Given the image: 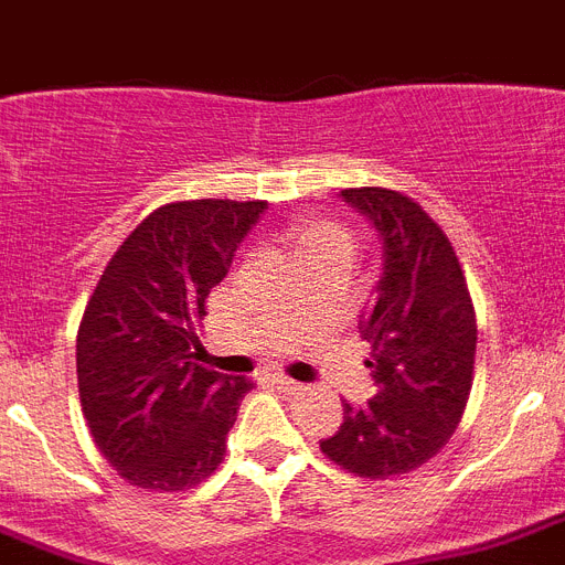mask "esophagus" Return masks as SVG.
Wrapping results in <instances>:
<instances>
[{"label": "esophagus", "instance_id": "1", "mask_svg": "<svg viewBox=\"0 0 565 565\" xmlns=\"http://www.w3.org/2000/svg\"><path fill=\"white\" fill-rule=\"evenodd\" d=\"M274 385H277L282 394H300L302 392V385L297 383V380L286 377V374H274Z\"/></svg>", "mask_w": 565, "mask_h": 565}]
</instances>
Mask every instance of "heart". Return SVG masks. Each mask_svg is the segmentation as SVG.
<instances>
[{
    "label": "heart",
    "mask_w": 565,
    "mask_h": 565,
    "mask_svg": "<svg viewBox=\"0 0 565 565\" xmlns=\"http://www.w3.org/2000/svg\"><path fill=\"white\" fill-rule=\"evenodd\" d=\"M288 239L291 248L297 250V257L302 263L311 259L329 257V254H349L354 257L356 236L349 225H342L340 220H326V216H300L294 220L288 228Z\"/></svg>",
    "instance_id": "b5f03b06"
}]
</instances>
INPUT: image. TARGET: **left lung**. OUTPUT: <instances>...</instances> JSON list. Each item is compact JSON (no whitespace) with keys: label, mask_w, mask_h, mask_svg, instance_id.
I'll list each match as a JSON object with an SVG mask.
<instances>
[{"label":"left lung","mask_w":565,"mask_h":565,"mask_svg":"<svg viewBox=\"0 0 565 565\" xmlns=\"http://www.w3.org/2000/svg\"><path fill=\"white\" fill-rule=\"evenodd\" d=\"M345 202L383 236V277L363 337L377 394L342 403V426L322 455L365 480L412 475L440 455L466 412L475 380L477 315L446 231L394 188H345Z\"/></svg>","instance_id":"1"}]
</instances>
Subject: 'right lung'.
<instances>
[{
	"mask_svg": "<svg viewBox=\"0 0 565 565\" xmlns=\"http://www.w3.org/2000/svg\"><path fill=\"white\" fill-rule=\"evenodd\" d=\"M265 200H182L151 211L105 265L76 331V380L96 448L122 480L177 494L225 457L254 388L202 365L211 288Z\"/></svg>",
	"mask_w": 565,
	"mask_h": 565,
	"instance_id": "obj_1",
	"label": "right lung"
}]
</instances>
